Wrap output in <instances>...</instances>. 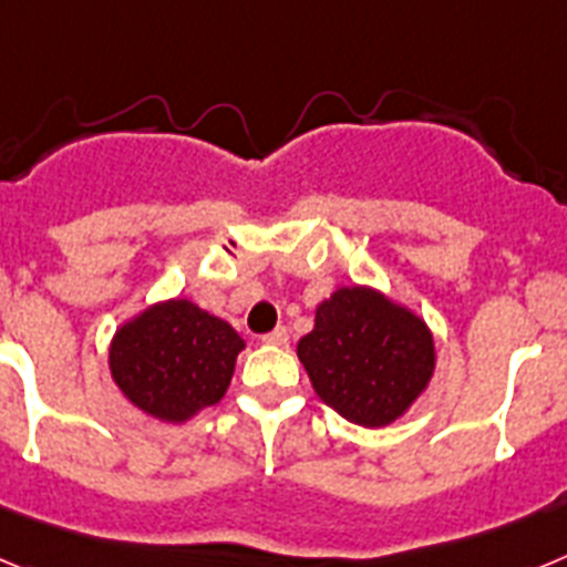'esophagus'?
Returning a JSON list of instances; mask_svg holds the SVG:
<instances>
[{"mask_svg":"<svg viewBox=\"0 0 567 567\" xmlns=\"http://www.w3.org/2000/svg\"><path fill=\"white\" fill-rule=\"evenodd\" d=\"M287 340H289V332L284 327H278V329H272V332L264 334V343H269V346H284Z\"/></svg>","mask_w":567,"mask_h":567,"instance_id":"esophagus-1","label":"esophagus"}]
</instances>
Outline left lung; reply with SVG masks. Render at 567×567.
I'll use <instances>...</instances> for the list:
<instances>
[{"label": "left lung", "mask_w": 567, "mask_h": 567, "mask_svg": "<svg viewBox=\"0 0 567 567\" xmlns=\"http://www.w3.org/2000/svg\"><path fill=\"white\" fill-rule=\"evenodd\" d=\"M298 358L318 398L365 429L403 417L437 360L425 320L372 287H340L323 300Z\"/></svg>", "instance_id": "left-lung-1"}]
</instances>
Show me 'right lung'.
Here are the masks:
<instances>
[{
	"mask_svg": "<svg viewBox=\"0 0 567 567\" xmlns=\"http://www.w3.org/2000/svg\"><path fill=\"white\" fill-rule=\"evenodd\" d=\"M244 349L227 320L173 298L115 329L110 374L124 398L162 423H184L227 394Z\"/></svg>",
	"mask_w": 567,
	"mask_h": 567,
	"instance_id": "1",
	"label": "right lung"
}]
</instances>
